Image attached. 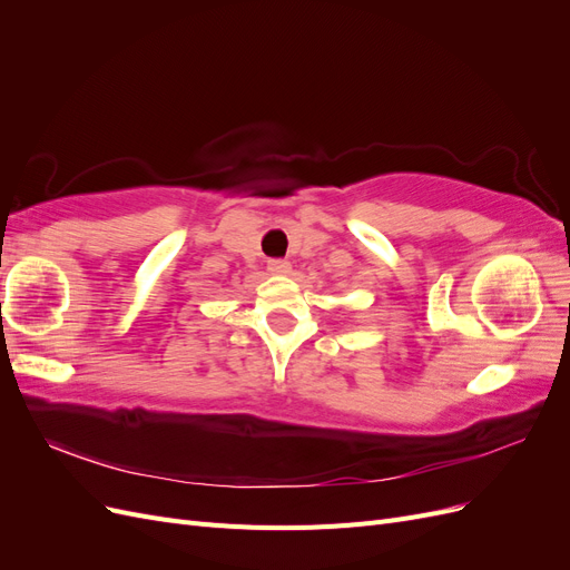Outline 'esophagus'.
<instances>
[{
  "label": "esophagus",
  "instance_id": "34e87169",
  "mask_svg": "<svg viewBox=\"0 0 570 570\" xmlns=\"http://www.w3.org/2000/svg\"><path fill=\"white\" fill-rule=\"evenodd\" d=\"M268 271H271L273 275H287V273L292 271V264L285 262V258H271V262H268Z\"/></svg>",
  "mask_w": 570,
  "mask_h": 570
}]
</instances>
